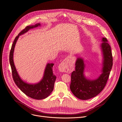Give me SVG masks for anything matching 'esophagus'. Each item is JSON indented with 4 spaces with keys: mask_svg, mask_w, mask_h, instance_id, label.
I'll return each instance as SVG.
<instances>
[{
    "mask_svg": "<svg viewBox=\"0 0 122 122\" xmlns=\"http://www.w3.org/2000/svg\"><path fill=\"white\" fill-rule=\"evenodd\" d=\"M72 62L70 61V57L65 58L59 65V69L61 72H68L71 68Z\"/></svg>",
    "mask_w": 122,
    "mask_h": 122,
    "instance_id": "obj_1",
    "label": "esophagus"
}]
</instances>
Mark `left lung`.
Listing matches in <instances>:
<instances>
[{
	"label": "left lung",
	"instance_id": "left-lung-1",
	"mask_svg": "<svg viewBox=\"0 0 122 122\" xmlns=\"http://www.w3.org/2000/svg\"><path fill=\"white\" fill-rule=\"evenodd\" d=\"M101 49L102 55V74L96 79H87L84 75L85 64L82 58L78 57L75 63V70L71 76L70 88L77 98L86 100L96 96L105 87L113 65L111 47L106 37H102Z\"/></svg>",
	"mask_w": 122,
	"mask_h": 122
}]
</instances>
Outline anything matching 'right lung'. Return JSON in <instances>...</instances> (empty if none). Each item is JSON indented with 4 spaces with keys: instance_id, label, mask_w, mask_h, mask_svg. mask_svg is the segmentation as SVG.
<instances>
[{
    "instance_id": "add662e5",
    "label": "right lung",
    "mask_w": 122,
    "mask_h": 122,
    "mask_svg": "<svg viewBox=\"0 0 122 122\" xmlns=\"http://www.w3.org/2000/svg\"><path fill=\"white\" fill-rule=\"evenodd\" d=\"M40 26L41 24L40 23L36 24L34 25L28 26L21 31L18 36H16L14 41L9 56L13 78L15 85L25 95L36 100L45 99L49 96L53 91L54 83L56 79V77L53 74L52 70L54 64L53 63H48L46 64L43 78L40 82L35 84L28 83L23 81L18 75L14 64L13 56L15 45L20 36L26 33L31 29Z\"/></svg>"
}]
</instances>
